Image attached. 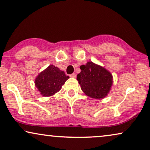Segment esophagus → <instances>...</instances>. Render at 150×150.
Returning <instances> with one entry per match:
<instances>
[{
	"mask_svg": "<svg viewBox=\"0 0 150 150\" xmlns=\"http://www.w3.org/2000/svg\"><path fill=\"white\" fill-rule=\"evenodd\" d=\"M70 77H74V78H75V77H76V73H73V74H71V75H70Z\"/></svg>",
	"mask_w": 150,
	"mask_h": 150,
	"instance_id": "esophagus-1",
	"label": "esophagus"
}]
</instances>
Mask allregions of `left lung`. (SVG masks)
<instances>
[{
    "label": "left lung",
    "mask_w": 150,
    "mask_h": 150,
    "mask_svg": "<svg viewBox=\"0 0 150 150\" xmlns=\"http://www.w3.org/2000/svg\"><path fill=\"white\" fill-rule=\"evenodd\" d=\"M80 69L77 79L83 93L96 99L106 97L112 85V74L105 68L92 62L80 66Z\"/></svg>",
    "instance_id": "8db88e82"
}]
</instances>
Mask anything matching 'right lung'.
I'll return each instance as SVG.
<instances>
[{"instance_id": "add662e5", "label": "right lung", "mask_w": 150, "mask_h": 150, "mask_svg": "<svg viewBox=\"0 0 150 150\" xmlns=\"http://www.w3.org/2000/svg\"><path fill=\"white\" fill-rule=\"evenodd\" d=\"M69 78L64 72L55 66L50 65L38 75L35 85L42 95L49 97L57 93Z\"/></svg>"}]
</instances>
